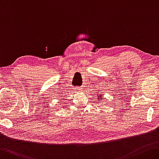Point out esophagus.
<instances>
[{"label": "esophagus", "mask_w": 159, "mask_h": 159, "mask_svg": "<svg viewBox=\"0 0 159 159\" xmlns=\"http://www.w3.org/2000/svg\"><path fill=\"white\" fill-rule=\"evenodd\" d=\"M77 90H78V91H81L82 89H81V88H79V89H78Z\"/></svg>", "instance_id": "34e87169"}]
</instances>
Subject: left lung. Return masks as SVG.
<instances>
[{
    "mask_svg": "<svg viewBox=\"0 0 159 159\" xmlns=\"http://www.w3.org/2000/svg\"><path fill=\"white\" fill-rule=\"evenodd\" d=\"M100 97V98H99V97ZM98 99H99V100H101L102 99V98H101V95H98Z\"/></svg>",
    "mask_w": 159,
    "mask_h": 159,
    "instance_id": "8db88e82",
    "label": "left lung"
}]
</instances>
